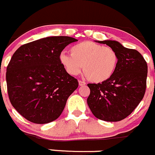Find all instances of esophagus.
Wrapping results in <instances>:
<instances>
[{
  "instance_id": "esophagus-1",
  "label": "esophagus",
  "mask_w": 155,
  "mask_h": 155,
  "mask_svg": "<svg viewBox=\"0 0 155 155\" xmlns=\"http://www.w3.org/2000/svg\"><path fill=\"white\" fill-rule=\"evenodd\" d=\"M78 83H79V85H80V86H84V85L86 84V82L83 81H79Z\"/></svg>"
}]
</instances>
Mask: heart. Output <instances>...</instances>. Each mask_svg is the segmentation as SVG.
<instances>
[{"instance_id": "heart-1", "label": "heart", "mask_w": 155, "mask_h": 155, "mask_svg": "<svg viewBox=\"0 0 155 155\" xmlns=\"http://www.w3.org/2000/svg\"><path fill=\"white\" fill-rule=\"evenodd\" d=\"M70 53H61L60 61L71 75H78L84 67L85 75L94 83H101L110 78L117 66L118 55L109 46L84 41L73 45Z\"/></svg>"}]
</instances>
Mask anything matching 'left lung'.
<instances>
[{"instance_id": "8db88e82", "label": "left lung", "mask_w": 155, "mask_h": 155, "mask_svg": "<svg viewBox=\"0 0 155 155\" xmlns=\"http://www.w3.org/2000/svg\"><path fill=\"white\" fill-rule=\"evenodd\" d=\"M113 48L118 62L114 73L106 81L88 84L87 104L97 119L107 122L124 119L138 107L145 95L148 65L137 50L116 41H98Z\"/></svg>"}]
</instances>
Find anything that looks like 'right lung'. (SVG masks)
<instances>
[{
    "mask_svg": "<svg viewBox=\"0 0 155 155\" xmlns=\"http://www.w3.org/2000/svg\"><path fill=\"white\" fill-rule=\"evenodd\" d=\"M76 39L51 36L21 45L7 67L9 99L31 123L45 124L62 113L69 96L78 87L60 61L62 50Z\"/></svg>",
    "mask_w": 155,
    "mask_h": 155,
    "instance_id": "right-lung-1",
    "label": "right lung"
}]
</instances>
